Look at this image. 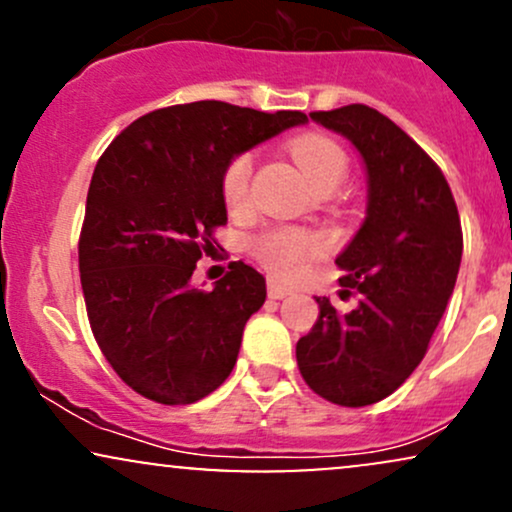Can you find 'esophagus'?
I'll return each mask as SVG.
<instances>
[{"label": "esophagus", "instance_id": "esophagus-1", "mask_svg": "<svg viewBox=\"0 0 512 512\" xmlns=\"http://www.w3.org/2000/svg\"><path fill=\"white\" fill-rule=\"evenodd\" d=\"M267 293H269V298H274V301H281V298L291 296V289H289V286L279 284V281L269 279V284H267Z\"/></svg>", "mask_w": 512, "mask_h": 512}]
</instances>
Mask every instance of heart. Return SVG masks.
Masks as SVG:
<instances>
[{"mask_svg": "<svg viewBox=\"0 0 512 512\" xmlns=\"http://www.w3.org/2000/svg\"><path fill=\"white\" fill-rule=\"evenodd\" d=\"M289 151L303 175L320 190L330 182H342L346 173V154L334 139L320 132H305L291 139ZM250 175L252 158L240 154L228 163L221 175V197L228 211H243L250 202ZM255 257L269 272L281 276V279H293L305 269L310 257L320 255V240L310 233L296 231V228H272L262 233L252 243Z\"/></svg>", "mask_w": 512, "mask_h": 512, "instance_id": "heart-1", "label": "heart"}]
</instances>
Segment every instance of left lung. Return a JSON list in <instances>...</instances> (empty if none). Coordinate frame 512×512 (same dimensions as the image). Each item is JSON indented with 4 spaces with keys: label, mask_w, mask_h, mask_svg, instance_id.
<instances>
[{
    "label": "left lung",
    "mask_w": 512,
    "mask_h": 512,
    "mask_svg": "<svg viewBox=\"0 0 512 512\" xmlns=\"http://www.w3.org/2000/svg\"><path fill=\"white\" fill-rule=\"evenodd\" d=\"M356 146L368 175L366 221L337 257L342 315L315 298L320 317L296 344L303 380L339 407H366L397 390L426 356L462 260V226L433 158L390 117L354 103L310 113Z\"/></svg>",
    "instance_id": "8db88e82"
}]
</instances>
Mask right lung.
I'll use <instances>...</instances> for the list:
<instances>
[{
	"label": "right lung",
	"mask_w": 512,
	"mask_h": 512,
	"mask_svg": "<svg viewBox=\"0 0 512 512\" xmlns=\"http://www.w3.org/2000/svg\"><path fill=\"white\" fill-rule=\"evenodd\" d=\"M298 110L197 101L154 110L98 158L79 238L86 313L103 356L134 392L192 404L231 375L264 276L231 262L211 291L190 284L226 226L221 175L238 154L305 125Z\"/></svg>",
	"instance_id": "right-lung-1"
}]
</instances>
